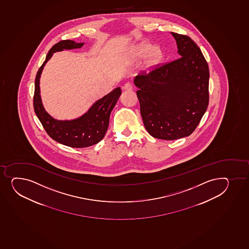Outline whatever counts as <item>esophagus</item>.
<instances>
[{
    "mask_svg": "<svg viewBox=\"0 0 249 249\" xmlns=\"http://www.w3.org/2000/svg\"><path fill=\"white\" fill-rule=\"evenodd\" d=\"M124 90H127V91H131L133 89V85L130 83H126L123 86Z\"/></svg>",
    "mask_w": 249,
    "mask_h": 249,
    "instance_id": "34e87169",
    "label": "esophagus"
}]
</instances>
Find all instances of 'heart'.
Returning <instances> with one entry per match:
<instances>
[{
    "instance_id": "heart-1",
    "label": "heart",
    "mask_w": 249,
    "mask_h": 249,
    "mask_svg": "<svg viewBox=\"0 0 249 249\" xmlns=\"http://www.w3.org/2000/svg\"><path fill=\"white\" fill-rule=\"evenodd\" d=\"M134 57L138 59L145 58L144 66L147 70L152 69L157 66L162 59V51L159 47H153L152 44L143 42L138 45L134 50Z\"/></svg>"
}]
</instances>
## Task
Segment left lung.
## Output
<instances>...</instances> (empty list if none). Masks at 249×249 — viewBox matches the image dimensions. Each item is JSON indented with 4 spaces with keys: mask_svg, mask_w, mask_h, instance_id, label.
Instances as JSON below:
<instances>
[{
    "mask_svg": "<svg viewBox=\"0 0 249 249\" xmlns=\"http://www.w3.org/2000/svg\"><path fill=\"white\" fill-rule=\"evenodd\" d=\"M171 34L181 57L134 80L145 128L164 140L189 136L209 102V68L202 52L188 36Z\"/></svg>",
    "mask_w": 249,
    "mask_h": 249,
    "instance_id": "8db88e82",
    "label": "left lung"
}]
</instances>
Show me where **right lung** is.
<instances>
[{
	"instance_id": "obj_1",
	"label": "right lung",
	"mask_w": 249,
	"mask_h": 249,
	"mask_svg": "<svg viewBox=\"0 0 249 249\" xmlns=\"http://www.w3.org/2000/svg\"><path fill=\"white\" fill-rule=\"evenodd\" d=\"M84 42L63 40L54 45L48 52L46 60L37 71L35 79L34 107L37 118L47 134L55 141L71 147H87L97 144L105 136L109 125L110 112L121 94L120 87L101 99L97 100L89 110L79 118L71 121H59L53 118L45 110L40 95V77L45 65L53 53L64 50L81 48Z\"/></svg>"
}]
</instances>
